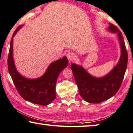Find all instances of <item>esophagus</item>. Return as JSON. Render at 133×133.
<instances>
[{"instance_id": "obj_1", "label": "esophagus", "mask_w": 133, "mask_h": 133, "mask_svg": "<svg viewBox=\"0 0 133 133\" xmlns=\"http://www.w3.org/2000/svg\"><path fill=\"white\" fill-rule=\"evenodd\" d=\"M74 56H75L74 53L72 52V51H70V52L66 53V57H67V58H68L69 62H71V61L74 59Z\"/></svg>"}]
</instances>
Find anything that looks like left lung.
Returning <instances> with one entry per match:
<instances>
[{"mask_svg":"<svg viewBox=\"0 0 133 133\" xmlns=\"http://www.w3.org/2000/svg\"><path fill=\"white\" fill-rule=\"evenodd\" d=\"M109 24V31L118 34L121 49L120 59L113 70L103 77L97 78L80 65L71 63V68L79 94L84 101L90 103H101L115 95L121 87L127 66L128 53L122 33L116 26Z\"/></svg>","mask_w":133,"mask_h":133,"instance_id":"obj_1","label":"left lung"}]
</instances>
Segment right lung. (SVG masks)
I'll use <instances>...</instances> for the list:
<instances>
[{"mask_svg": "<svg viewBox=\"0 0 133 133\" xmlns=\"http://www.w3.org/2000/svg\"><path fill=\"white\" fill-rule=\"evenodd\" d=\"M23 25H20L13 34L8 57V68L17 91L23 98L30 103L46 105L56 98V83L61 71L68 65L65 56L51 63L40 77L29 79L22 76L15 68L13 59V38Z\"/></svg>", "mask_w": 133, "mask_h": 133, "instance_id": "obj_1", "label": "right lung"}]
</instances>
